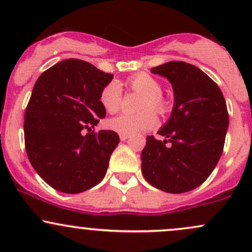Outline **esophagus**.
I'll list each match as a JSON object with an SVG mask.
<instances>
[{
  "label": "esophagus",
  "mask_w": 252,
  "mask_h": 252,
  "mask_svg": "<svg viewBox=\"0 0 252 252\" xmlns=\"http://www.w3.org/2000/svg\"><path fill=\"white\" fill-rule=\"evenodd\" d=\"M120 138L121 141H126L129 138V135H123V134H120Z\"/></svg>",
  "instance_id": "obj_1"
}]
</instances>
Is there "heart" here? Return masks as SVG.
<instances>
[{
  "label": "heart",
  "instance_id": "b5f03b06",
  "mask_svg": "<svg viewBox=\"0 0 252 252\" xmlns=\"http://www.w3.org/2000/svg\"><path fill=\"white\" fill-rule=\"evenodd\" d=\"M126 85L132 91L142 94L140 103V114H122L108 121V128L123 135H134L155 128L158 124L154 112L164 114L168 111V102L162 97L160 83L147 73H138L126 80ZM99 102L108 112H117L122 104V86L117 80H111L104 85L99 94Z\"/></svg>",
  "mask_w": 252,
  "mask_h": 252
}]
</instances>
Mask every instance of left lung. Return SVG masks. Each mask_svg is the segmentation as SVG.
<instances>
[{
	"instance_id": "left-lung-1",
	"label": "left lung",
	"mask_w": 252,
	"mask_h": 252,
	"mask_svg": "<svg viewBox=\"0 0 252 252\" xmlns=\"http://www.w3.org/2000/svg\"><path fill=\"white\" fill-rule=\"evenodd\" d=\"M152 72L172 84L174 106L158 131L166 140L147 137L142 174L163 192H189L209 178L220 158L228 126L226 102L219 86L194 65L169 62Z\"/></svg>"
}]
</instances>
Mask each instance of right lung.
Segmentation results:
<instances>
[{
  "label": "right lung",
  "instance_id": "add662e5",
  "mask_svg": "<svg viewBox=\"0 0 252 252\" xmlns=\"http://www.w3.org/2000/svg\"><path fill=\"white\" fill-rule=\"evenodd\" d=\"M112 78L79 59L58 63L37 78L25 112V146L33 168L54 189L80 193L105 176L120 137L112 130H82L105 117L99 94Z\"/></svg>",
  "mask_w": 252,
  "mask_h": 252
}]
</instances>
